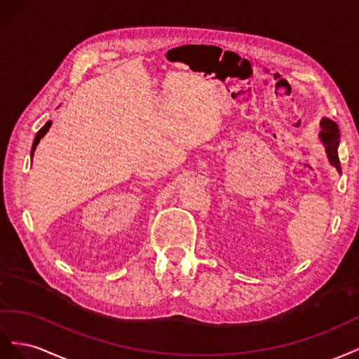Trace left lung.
Segmentation results:
<instances>
[{"label":"left lung","instance_id":"1","mask_svg":"<svg viewBox=\"0 0 359 359\" xmlns=\"http://www.w3.org/2000/svg\"><path fill=\"white\" fill-rule=\"evenodd\" d=\"M320 138L326 144V153L327 158H330V162L332 165L341 171L340 168V159H339V153H337V149H339V138H340V132L339 126L330 118H323L320 121Z\"/></svg>","mask_w":359,"mask_h":359}]
</instances>
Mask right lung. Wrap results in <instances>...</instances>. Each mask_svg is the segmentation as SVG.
<instances>
[{
  "label": "right lung",
  "instance_id": "obj_1",
  "mask_svg": "<svg viewBox=\"0 0 359 359\" xmlns=\"http://www.w3.org/2000/svg\"><path fill=\"white\" fill-rule=\"evenodd\" d=\"M49 128H50V121H48L46 125H45L42 129H40V130L37 132V134H36V138H34V142H33V147H32V156L34 155V150H36V147H37V144H39V141L42 140V137L46 134Z\"/></svg>",
  "mask_w": 359,
  "mask_h": 359
}]
</instances>
